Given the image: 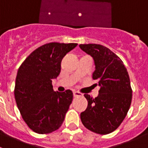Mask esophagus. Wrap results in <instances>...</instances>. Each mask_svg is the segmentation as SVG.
Here are the masks:
<instances>
[{
    "mask_svg": "<svg viewBox=\"0 0 148 148\" xmlns=\"http://www.w3.org/2000/svg\"><path fill=\"white\" fill-rule=\"evenodd\" d=\"M73 95H74V97H78V96H82L83 94L79 92H77V91H73Z\"/></svg>",
    "mask_w": 148,
    "mask_h": 148,
    "instance_id": "1",
    "label": "esophagus"
}]
</instances>
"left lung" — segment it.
<instances>
[{"mask_svg": "<svg viewBox=\"0 0 148 148\" xmlns=\"http://www.w3.org/2000/svg\"><path fill=\"white\" fill-rule=\"evenodd\" d=\"M79 47L93 58L95 70L92 79L100 87L95 99L84 94L88 106L81 113V120L88 130L108 134L119 127L131 104L132 89L127 70L121 58L104 46L88 44Z\"/></svg>", "mask_w": 148, "mask_h": 148, "instance_id": "8db88e82", "label": "left lung"}]
</instances>
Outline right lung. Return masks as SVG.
<instances>
[{"instance_id": "right-lung-1", "label": "right lung", "mask_w": 148, "mask_h": 148, "mask_svg": "<svg viewBox=\"0 0 148 148\" xmlns=\"http://www.w3.org/2000/svg\"><path fill=\"white\" fill-rule=\"evenodd\" d=\"M77 45L44 44L34 50L18 69L14 90L15 101L23 121L35 133H52L64 120L73 93L70 90L55 92L52 82L60 74L62 58Z\"/></svg>"}]
</instances>
